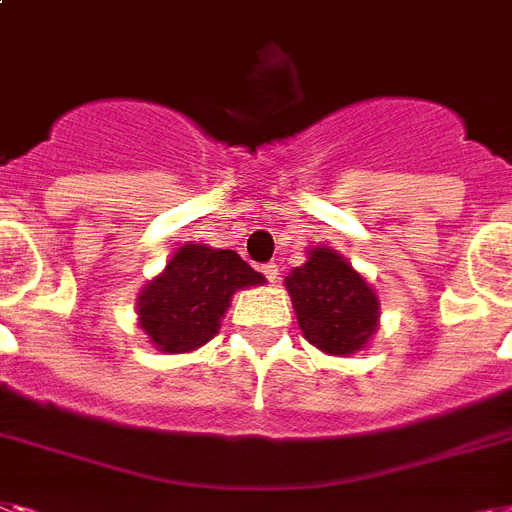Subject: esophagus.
Returning a JSON list of instances; mask_svg holds the SVG:
<instances>
[{"label":"esophagus","mask_w":512,"mask_h":512,"mask_svg":"<svg viewBox=\"0 0 512 512\" xmlns=\"http://www.w3.org/2000/svg\"><path fill=\"white\" fill-rule=\"evenodd\" d=\"M260 270H263L265 278H268L270 284H276V281H278V265L276 263H265Z\"/></svg>","instance_id":"obj_1"}]
</instances>
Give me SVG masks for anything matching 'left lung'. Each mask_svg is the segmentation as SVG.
Wrapping results in <instances>:
<instances>
[{
	"label": "left lung",
	"instance_id": "left-lung-1",
	"mask_svg": "<svg viewBox=\"0 0 512 512\" xmlns=\"http://www.w3.org/2000/svg\"><path fill=\"white\" fill-rule=\"evenodd\" d=\"M297 323L307 342L326 355L365 350L381 318L378 294L342 252L310 247L307 260L284 278Z\"/></svg>",
	"mask_w": 512,
	"mask_h": 512
}]
</instances>
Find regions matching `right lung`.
I'll return each mask as SVG.
<instances>
[{
    "mask_svg": "<svg viewBox=\"0 0 512 512\" xmlns=\"http://www.w3.org/2000/svg\"><path fill=\"white\" fill-rule=\"evenodd\" d=\"M263 284V273L249 268L234 249L186 242L170 255L162 273L141 286L136 321L155 350L184 355L218 334L239 289Z\"/></svg>",
    "mask_w": 512,
    "mask_h": 512,
    "instance_id": "right-lung-1",
    "label": "right lung"
}]
</instances>
